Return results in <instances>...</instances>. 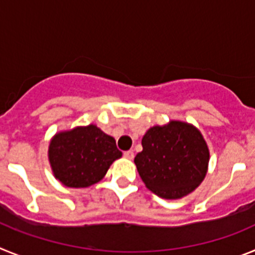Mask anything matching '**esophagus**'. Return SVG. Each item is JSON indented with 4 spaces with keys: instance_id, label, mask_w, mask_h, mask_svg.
Wrapping results in <instances>:
<instances>
[{
    "instance_id": "1",
    "label": "esophagus",
    "mask_w": 255,
    "mask_h": 255,
    "mask_svg": "<svg viewBox=\"0 0 255 255\" xmlns=\"http://www.w3.org/2000/svg\"><path fill=\"white\" fill-rule=\"evenodd\" d=\"M124 157H125L126 159H132L134 158V152H132V150H126V152L124 153Z\"/></svg>"
}]
</instances>
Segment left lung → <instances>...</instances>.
<instances>
[{
    "mask_svg": "<svg viewBox=\"0 0 255 255\" xmlns=\"http://www.w3.org/2000/svg\"><path fill=\"white\" fill-rule=\"evenodd\" d=\"M134 162L148 189L163 199H181L202 184L208 171L209 149L191 124L171 120L155 125L141 139Z\"/></svg>",
    "mask_w": 255,
    "mask_h": 255,
    "instance_id": "left-lung-1",
    "label": "left lung"
}]
</instances>
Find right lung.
Here are the masks:
<instances>
[{"label":"right lung","mask_w":255,"mask_h":255,"mask_svg":"<svg viewBox=\"0 0 255 255\" xmlns=\"http://www.w3.org/2000/svg\"><path fill=\"white\" fill-rule=\"evenodd\" d=\"M121 155L116 140L93 124L56 132L48 145L53 176L67 188L100 182Z\"/></svg>","instance_id":"add662e5"}]
</instances>
